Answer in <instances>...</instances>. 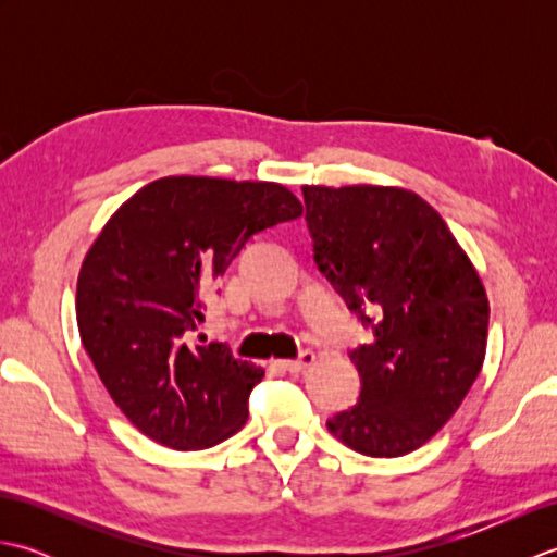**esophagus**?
Returning <instances> with one entry per match:
<instances>
[{"mask_svg": "<svg viewBox=\"0 0 557 557\" xmlns=\"http://www.w3.org/2000/svg\"><path fill=\"white\" fill-rule=\"evenodd\" d=\"M313 361H315V354H313L311 349H304L297 359L282 361V369L289 371V373H301V371L309 369V366H311Z\"/></svg>", "mask_w": 557, "mask_h": 557, "instance_id": "1", "label": "esophagus"}]
</instances>
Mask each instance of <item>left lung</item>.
Instances as JSON below:
<instances>
[{
	"label": "left lung",
	"mask_w": 557,
	"mask_h": 557,
	"mask_svg": "<svg viewBox=\"0 0 557 557\" xmlns=\"http://www.w3.org/2000/svg\"><path fill=\"white\" fill-rule=\"evenodd\" d=\"M313 260L347 309L373 330L349 351L354 407L327 419L369 457L429 443L459 409L486 357L488 299L445 220L393 186H304Z\"/></svg>",
	"instance_id": "8db88e82"
}]
</instances>
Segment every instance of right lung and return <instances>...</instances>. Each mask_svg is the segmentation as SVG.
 <instances>
[{
	"mask_svg": "<svg viewBox=\"0 0 557 557\" xmlns=\"http://www.w3.org/2000/svg\"><path fill=\"white\" fill-rule=\"evenodd\" d=\"M301 212L280 184L164 176L104 224L78 275V333L116 407L150 441L186 453L246 423L263 369L195 337L203 299L253 234Z\"/></svg>",
	"mask_w": 557,
	"mask_h": 557,
	"instance_id": "obj_1",
	"label": "right lung"
}]
</instances>
